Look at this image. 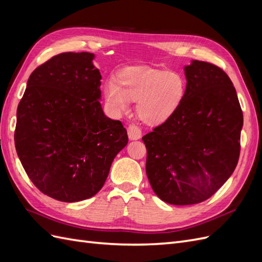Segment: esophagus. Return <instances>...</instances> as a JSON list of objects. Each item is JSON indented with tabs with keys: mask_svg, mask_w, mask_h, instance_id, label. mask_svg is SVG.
<instances>
[{
	"mask_svg": "<svg viewBox=\"0 0 262 262\" xmlns=\"http://www.w3.org/2000/svg\"><path fill=\"white\" fill-rule=\"evenodd\" d=\"M128 136L130 140H139L142 137V131L138 125L131 124L128 128Z\"/></svg>",
	"mask_w": 262,
	"mask_h": 262,
	"instance_id": "esophagus-1",
	"label": "esophagus"
}]
</instances>
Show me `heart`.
Segmentation results:
<instances>
[{
	"label": "heart",
	"mask_w": 262,
	"mask_h": 262,
	"mask_svg": "<svg viewBox=\"0 0 262 262\" xmlns=\"http://www.w3.org/2000/svg\"><path fill=\"white\" fill-rule=\"evenodd\" d=\"M104 86L107 104L114 112L124 114L130 101H137V114L142 121L161 124L176 112L184 100L186 83L173 71L148 67H129Z\"/></svg>",
	"instance_id": "1"
}]
</instances>
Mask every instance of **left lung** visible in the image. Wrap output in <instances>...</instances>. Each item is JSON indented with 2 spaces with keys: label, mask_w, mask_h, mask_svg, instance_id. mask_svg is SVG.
Returning a JSON list of instances; mask_svg holds the SVG:
<instances>
[{
  "label": "left lung",
  "mask_w": 262,
  "mask_h": 262,
  "mask_svg": "<svg viewBox=\"0 0 262 262\" xmlns=\"http://www.w3.org/2000/svg\"><path fill=\"white\" fill-rule=\"evenodd\" d=\"M185 74L186 94L178 109L142 138L150 187L175 205L205 201L231 177L244 122L236 90L223 70L193 60Z\"/></svg>",
  "instance_id": "1"
}]
</instances>
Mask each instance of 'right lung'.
<instances>
[{"mask_svg": "<svg viewBox=\"0 0 262 262\" xmlns=\"http://www.w3.org/2000/svg\"><path fill=\"white\" fill-rule=\"evenodd\" d=\"M93 59L54 55L30 74L17 107L14 140L23 167L42 193L62 202L96 194L128 143L122 123L102 112Z\"/></svg>", "mask_w": 262, "mask_h": 262, "instance_id": "obj_1", "label": "right lung"}]
</instances>
